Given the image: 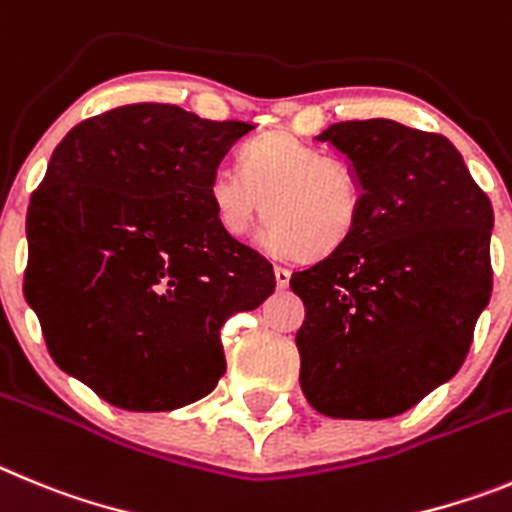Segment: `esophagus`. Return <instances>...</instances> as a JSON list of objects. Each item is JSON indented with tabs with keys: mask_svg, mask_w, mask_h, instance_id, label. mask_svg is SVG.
I'll return each instance as SVG.
<instances>
[{
	"mask_svg": "<svg viewBox=\"0 0 512 512\" xmlns=\"http://www.w3.org/2000/svg\"><path fill=\"white\" fill-rule=\"evenodd\" d=\"M275 283H278V288H288L290 283V270L283 265H275Z\"/></svg>",
	"mask_w": 512,
	"mask_h": 512,
	"instance_id": "obj_1",
	"label": "esophagus"
}]
</instances>
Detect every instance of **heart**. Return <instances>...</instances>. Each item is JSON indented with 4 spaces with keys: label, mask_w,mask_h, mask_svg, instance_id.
Listing matches in <instances>:
<instances>
[{
    "label": "heart",
    "mask_w": 512,
    "mask_h": 512,
    "mask_svg": "<svg viewBox=\"0 0 512 512\" xmlns=\"http://www.w3.org/2000/svg\"><path fill=\"white\" fill-rule=\"evenodd\" d=\"M209 201L219 229L234 239L257 227L265 204L267 247L316 260L352 242L365 188L347 160L324 155L288 132H270L242 147L239 173L214 170Z\"/></svg>",
    "instance_id": "obj_1"
}]
</instances>
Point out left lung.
<instances>
[{"label":"left lung","mask_w":512,"mask_h":512,"mask_svg":"<svg viewBox=\"0 0 512 512\" xmlns=\"http://www.w3.org/2000/svg\"><path fill=\"white\" fill-rule=\"evenodd\" d=\"M365 188L349 245L298 270L301 388L331 418L408 411L467 359L490 303L492 204L444 135L339 122L316 137Z\"/></svg>","instance_id":"obj_1"}]
</instances>
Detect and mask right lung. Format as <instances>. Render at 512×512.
Segmentation results:
<instances>
[{"instance_id":"1","label":"right lung","mask_w":512,"mask_h":512,"mask_svg":"<svg viewBox=\"0 0 512 512\" xmlns=\"http://www.w3.org/2000/svg\"><path fill=\"white\" fill-rule=\"evenodd\" d=\"M255 127L173 104L84 119L27 206L25 298L50 357L124 411H173L227 370L219 329L275 290L273 265L219 229L209 181Z\"/></svg>"}]
</instances>
